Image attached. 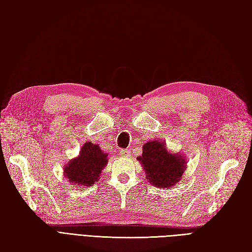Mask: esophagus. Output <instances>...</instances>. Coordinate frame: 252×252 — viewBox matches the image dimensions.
<instances>
[{
    "label": "esophagus",
    "instance_id": "1",
    "mask_svg": "<svg viewBox=\"0 0 252 252\" xmlns=\"http://www.w3.org/2000/svg\"><path fill=\"white\" fill-rule=\"evenodd\" d=\"M120 154H121V156H123V157H128V156H130V150H127V149H122L121 151H120Z\"/></svg>",
    "mask_w": 252,
    "mask_h": 252
}]
</instances>
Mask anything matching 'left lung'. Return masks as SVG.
<instances>
[{
	"label": "left lung",
	"instance_id": "obj_1",
	"mask_svg": "<svg viewBox=\"0 0 252 252\" xmlns=\"http://www.w3.org/2000/svg\"><path fill=\"white\" fill-rule=\"evenodd\" d=\"M147 174V180L159 188H169L178 183L184 172L185 159L180 155H171L165 143L158 140L143 145V155L138 158Z\"/></svg>",
	"mask_w": 252,
	"mask_h": 252
}]
</instances>
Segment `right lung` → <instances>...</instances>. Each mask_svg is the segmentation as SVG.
I'll return each instance as SVG.
<instances>
[{"mask_svg": "<svg viewBox=\"0 0 252 252\" xmlns=\"http://www.w3.org/2000/svg\"><path fill=\"white\" fill-rule=\"evenodd\" d=\"M107 156L97 145L87 142L80 156L64 166L65 177L79 186H93L100 180V174L107 164Z\"/></svg>", "mask_w": 252, "mask_h": 252, "instance_id": "right-lung-1", "label": "right lung"}]
</instances>
